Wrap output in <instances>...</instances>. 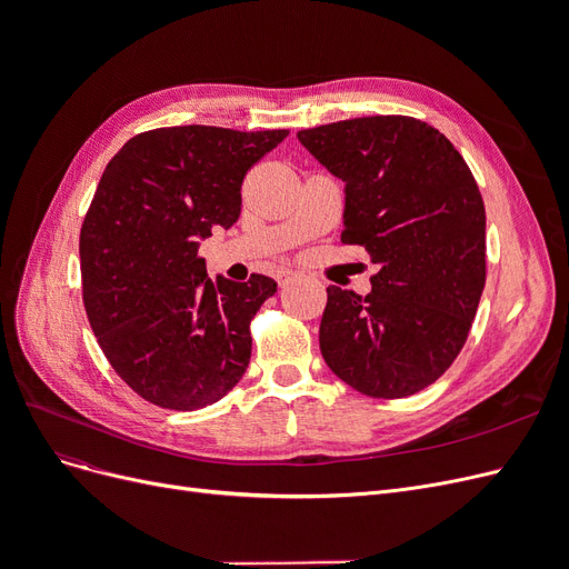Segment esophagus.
Listing matches in <instances>:
<instances>
[{
    "mask_svg": "<svg viewBox=\"0 0 569 569\" xmlns=\"http://www.w3.org/2000/svg\"><path fill=\"white\" fill-rule=\"evenodd\" d=\"M295 278H297V274L291 272V270H278V274H274V280H278L280 287H287Z\"/></svg>",
    "mask_w": 569,
    "mask_h": 569,
    "instance_id": "34e87169",
    "label": "esophagus"
}]
</instances>
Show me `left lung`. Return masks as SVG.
I'll use <instances>...</instances> for the list:
<instances>
[{
	"label": "left lung",
	"mask_w": 569,
	"mask_h": 569,
	"mask_svg": "<svg viewBox=\"0 0 569 569\" xmlns=\"http://www.w3.org/2000/svg\"><path fill=\"white\" fill-rule=\"evenodd\" d=\"M347 182L343 244L377 263L372 291L327 287L320 351L339 380L403 399L451 368L487 282V213L472 170L410 116H366L297 132Z\"/></svg>",
	"instance_id": "left-lung-1"
}]
</instances>
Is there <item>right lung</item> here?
I'll use <instances>...</instances> for the list:
<instances>
[{"mask_svg":"<svg viewBox=\"0 0 569 569\" xmlns=\"http://www.w3.org/2000/svg\"><path fill=\"white\" fill-rule=\"evenodd\" d=\"M287 134L157 128L101 176L80 230L82 303L111 368L144 401L197 410L247 372L249 325L278 282H213L199 244L234 226L244 176Z\"/></svg>","mask_w":569,"mask_h":569,"instance_id":"1","label":"right lung"}]
</instances>
